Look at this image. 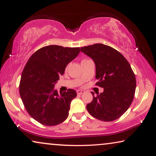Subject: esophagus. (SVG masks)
I'll list each match as a JSON object with an SVG mask.
<instances>
[{
  "instance_id": "esophagus-1",
  "label": "esophagus",
  "mask_w": 156,
  "mask_h": 156,
  "mask_svg": "<svg viewBox=\"0 0 156 156\" xmlns=\"http://www.w3.org/2000/svg\"><path fill=\"white\" fill-rule=\"evenodd\" d=\"M76 93H77L78 95H81V94H82L84 93V91H83V90H77V91H76Z\"/></svg>"
}]
</instances>
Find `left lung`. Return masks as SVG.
Segmentation results:
<instances>
[{"label":"left lung","mask_w":156,"mask_h":156,"mask_svg":"<svg viewBox=\"0 0 156 156\" xmlns=\"http://www.w3.org/2000/svg\"><path fill=\"white\" fill-rule=\"evenodd\" d=\"M96 65V85L104 88L100 94L94 96L87 109L94 118L113 121L128 110L135 95V74L127 59L119 51L104 44L81 48Z\"/></svg>","instance_id":"left-lung-1"}]
</instances>
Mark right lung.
I'll use <instances>...</instances> for the list:
<instances>
[{"instance_id":"right-lung-1","label":"right lung","mask_w":156,"mask_h":156,"mask_svg":"<svg viewBox=\"0 0 156 156\" xmlns=\"http://www.w3.org/2000/svg\"><path fill=\"white\" fill-rule=\"evenodd\" d=\"M80 52V48L52 44L36 51L25 65L19 85L20 95L30 116L41 124L56 126L67 118L76 92L69 89L58 94L54 87L67 64Z\"/></svg>"}]
</instances>
